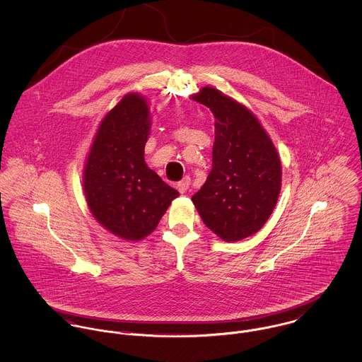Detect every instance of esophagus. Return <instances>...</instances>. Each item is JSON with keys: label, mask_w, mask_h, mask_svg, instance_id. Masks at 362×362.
I'll return each instance as SVG.
<instances>
[{"label": "esophagus", "mask_w": 362, "mask_h": 362, "mask_svg": "<svg viewBox=\"0 0 362 362\" xmlns=\"http://www.w3.org/2000/svg\"><path fill=\"white\" fill-rule=\"evenodd\" d=\"M189 184H191V178H189V177H185L184 180H181V181L177 184V188H178V191H180L181 194H184V192H187V189L189 188Z\"/></svg>", "instance_id": "esophagus-1"}]
</instances>
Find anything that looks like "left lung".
<instances>
[{
    "label": "left lung",
    "instance_id": "8db88e82",
    "mask_svg": "<svg viewBox=\"0 0 362 362\" xmlns=\"http://www.w3.org/2000/svg\"><path fill=\"white\" fill-rule=\"evenodd\" d=\"M192 99L216 118L211 170L192 202L207 228L223 241L244 240L258 233L277 204L280 157L245 105L209 86Z\"/></svg>",
    "mask_w": 362,
    "mask_h": 362
}]
</instances>
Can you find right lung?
<instances>
[{
    "label": "right lung",
    "instance_id": "add662e5",
    "mask_svg": "<svg viewBox=\"0 0 362 362\" xmlns=\"http://www.w3.org/2000/svg\"><path fill=\"white\" fill-rule=\"evenodd\" d=\"M149 104L125 95L98 128L83 168V189L95 218L114 235L139 241L155 231L180 194L145 163Z\"/></svg>",
    "mask_w": 362,
    "mask_h": 362
}]
</instances>
